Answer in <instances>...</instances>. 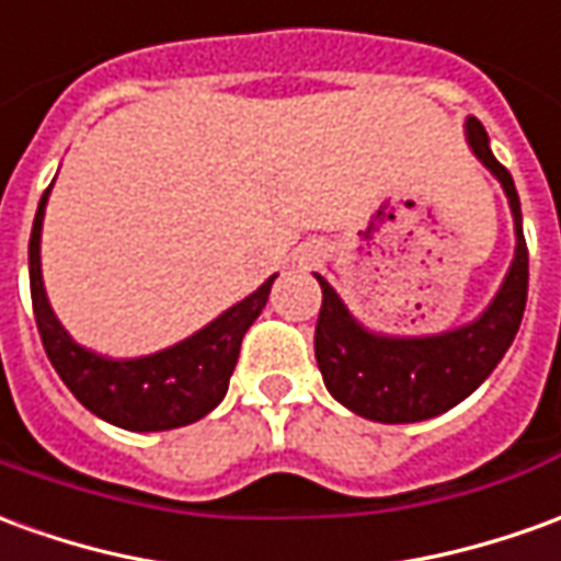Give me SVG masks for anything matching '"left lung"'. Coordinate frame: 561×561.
I'll return each instance as SVG.
<instances>
[{
    "mask_svg": "<svg viewBox=\"0 0 561 561\" xmlns=\"http://www.w3.org/2000/svg\"><path fill=\"white\" fill-rule=\"evenodd\" d=\"M468 142L473 154L499 175L516 225V257L511 273L480 319L449 334L419 340L376 336L364 331L348 316L334 288L316 276L321 285L316 362L328 391L364 419L398 425L446 413L499 367L519 331L528 297V249L523 237L519 194L513 187L511 172L489 151V136L477 117L468 121Z\"/></svg>",
    "mask_w": 561,
    "mask_h": 561,
    "instance_id": "8db88e82",
    "label": "left lung"
}]
</instances>
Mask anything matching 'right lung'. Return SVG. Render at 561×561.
<instances>
[{"label":"right lung","mask_w":561,"mask_h":561,"mask_svg":"<svg viewBox=\"0 0 561 561\" xmlns=\"http://www.w3.org/2000/svg\"><path fill=\"white\" fill-rule=\"evenodd\" d=\"M48 191L38 199L33 237H30V294H33L42 346L48 352L54 370L66 382V389L90 413L127 431L182 428L213 413L225 401L230 376L240 358L242 336L261 316V309L267 307L270 285L276 276H270L257 291L227 309L225 316L206 324L199 334L187 336L185 343L163 348L148 358L112 362L78 346L48 307L42 285V264H38V240H42Z\"/></svg>","instance_id":"right-lung-1"}]
</instances>
